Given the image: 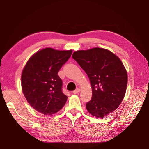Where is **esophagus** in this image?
I'll return each instance as SVG.
<instances>
[{
    "label": "esophagus",
    "mask_w": 149,
    "mask_h": 149,
    "mask_svg": "<svg viewBox=\"0 0 149 149\" xmlns=\"http://www.w3.org/2000/svg\"><path fill=\"white\" fill-rule=\"evenodd\" d=\"M79 91H80V89L79 88H77V89H76L75 90H74V91H73V93L76 94V93H78Z\"/></svg>",
    "instance_id": "obj_1"
}]
</instances>
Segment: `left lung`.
Returning <instances> with one entry per match:
<instances>
[{"instance_id":"8db88e82","label":"left lung","mask_w":149,"mask_h":149,"mask_svg":"<svg viewBox=\"0 0 149 149\" xmlns=\"http://www.w3.org/2000/svg\"><path fill=\"white\" fill-rule=\"evenodd\" d=\"M72 57L91 83L93 93L86 104L88 111L97 118L114 111L123 100L127 84V73L120 60L101 48L74 52Z\"/></svg>"}]
</instances>
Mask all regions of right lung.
<instances>
[{
  "mask_svg": "<svg viewBox=\"0 0 149 149\" xmlns=\"http://www.w3.org/2000/svg\"><path fill=\"white\" fill-rule=\"evenodd\" d=\"M71 54L72 50L47 48L35 53L26 63L21 77L22 91L36 111L52 115L65 104L67 96L62 91L58 73Z\"/></svg>",
  "mask_w": 149,
  "mask_h": 149,
  "instance_id": "1",
  "label": "right lung"
}]
</instances>
